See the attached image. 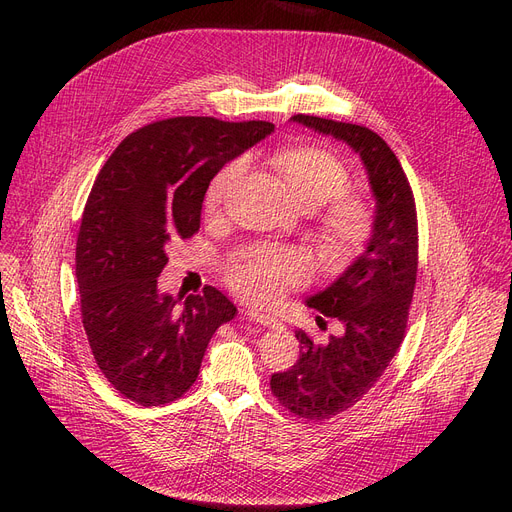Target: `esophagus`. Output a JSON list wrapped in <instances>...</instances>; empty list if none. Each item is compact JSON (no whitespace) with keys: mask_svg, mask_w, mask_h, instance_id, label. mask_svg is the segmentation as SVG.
<instances>
[{"mask_svg":"<svg viewBox=\"0 0 512 512\" xmlns=\"http://www.w3.org/2000/svg\"><path fill=\"white\" fill-rule=\"evenodd\" d=\"M245 317L249 321H255V324L263 326V328H278V319L274 315H267V313H259V311H245Z\"/></svg>","mask_w":512,"mask_h":512,"instance_id":"1","label":"esophagus"}]
</instances>
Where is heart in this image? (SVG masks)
<instances>
[{
    "label": "heart",
    "instance_id": "heart-1",
    "mask_svg": "<svg viewBox=\"0 0 512 512\" xmlns=\"http://www.w3.org/2000/svg\"><path fill=\"white\" fill-rule=\"evenodd\" d=\"M272 166L303 211H315L337 199L319 220V247L326 259L342 261L365 245L371 232V211L357 197H340L348 186V172L334 153L315 145L286 147L272 155ZM240 172L242 161H230L213 176L205 197L207 211L220 209ZM305 272V261L297 251L259 249L232 267L228 282L242 299L267 305L299 284Z\"/></svg>",
    "mask_w": 512,
    "mask_h": 512
}]
</instances>
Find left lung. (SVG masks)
Returning a JSON list of instances; mask_svg holds the SVG:
<instances>
[{
    "label": "left lung",
    "instance_id": "8db88e82",
    "mask_svg": "<svg viewBox=\"0 0 512 512\" xmlns=\"http://www.w3.org/2000/svg\"><path fill=\"white\" fill-rule=\"evenodd\" d=\"M290 122L351 147L361 157L375 199L365 251L328 288L305 301L338 317L344 332L326 344H313L303 330L294 332L301 357L270 382L288 411L324 421L351 409L373 388L405 336L417 280V213L407 174L380 134L305 114Z\"/></svg>",
    "mask_w": 512,
    "mask_h": 512
}]
</instances>
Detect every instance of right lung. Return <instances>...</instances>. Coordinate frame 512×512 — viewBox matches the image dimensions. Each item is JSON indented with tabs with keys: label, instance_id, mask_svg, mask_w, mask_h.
I'll return each mask as SVG.
<instances>
[{
	"label": "right lung",
	"instance_id": "right-lung-1",
	"mask_svg": "<svg viewBox=\"0 0 512 512\" xmlns=\"http://www.w3.org/2000/svg\"><path fill=\"white\" fill-rule=\"evenodd\" d=\"M272 132L257 120L153 122L128 134L91 188L76 240L83 326L107 382L143 407L191 388L211 336L236 315L213 286L184 303L159 292L166 249L199 230L211 178Z\"/></svg>",
	"mask_w": 512,
	"mask_h": 512
}]
</instances>
